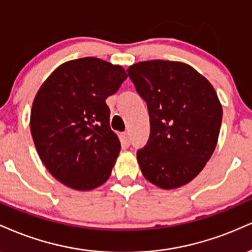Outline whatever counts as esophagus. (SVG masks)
<instances>
[{
  "instance_id": "34e87169",
  "label": "esophagus",
  "mask_w": 252,
  "mask_h": 252,
  "mask_svg": "<svg viewBox=\"0 0 252 252\" xmlns=\"http://www.w3.org/2000/svg\"><path fill=\"white\" fill-rule=\"evenodd\" d=\"M123 139L127 145H129V143H131V138H129V133L128 132L123 133Z\"/></svg>"
}]
</instances>
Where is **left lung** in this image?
Listing matches in <instances>:
<instances>
[{
    "instance_id": "1",
    "label": "left lung",
    "mask_w": 252,
    "mask_h": 252,
    "mask_svg": "<svg viewBox=\"0 0 252 252\" xmlns=\"http://www.w3.org/2000/svg\"><path fill=\"white\" fill-rule=\"evenodd\" d=\"M127 73L150 115L149 141L137 152L141 173L164 190L188 184L218 141L223 108L214 86L178 61L138 62Z\"/></svg>"
}]
</instances>
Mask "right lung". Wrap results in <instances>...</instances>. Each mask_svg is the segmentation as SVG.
<instances>
[{"label":"right lung","mask_w":252,"mask_h":252,"mask_svg":"<svg viewBox=\"0 0 252 252\" xmlns=\"http://www.w3.org/2000/svg\"><path fill=\"white\" fill-rule=\"evenodd\" d=\"M126 78L119 64L82 58L60 64L37 91L32 137L44 166L63 185L91 191L111 176L121 145L106 99Z\"/></svg>","instance_id":"right-lung-1"}]
</instances>
